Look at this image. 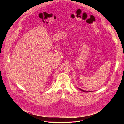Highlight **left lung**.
<instances>
[{"label":"left lung","instance_id":"obj_1","mask_svg":"<svg viewBox=\"0 0 124 124\" xmlns=\"http://www.w3.org/2000/svg\"><path fill=\"white\" fill-rule=\"evenodd\" d=\"M78 89H79V90H80L81 91H83V92H92V91H93H93H86V90H82V89H80V88H78Z\"/></svg>","mask_w":124,"mask_h":124}]
</instances>
